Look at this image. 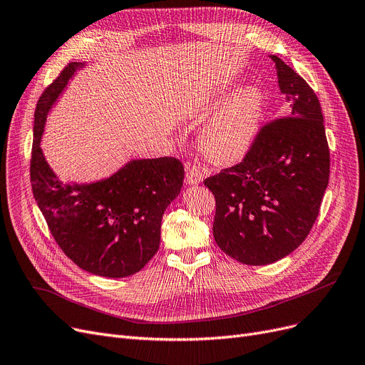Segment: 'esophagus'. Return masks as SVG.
Returning a JSON list of instances; mask_svg holds the SVG:
<instances>
[{"label":"esophagus","instance_id":"obj_1","mask_svg":"<svg viewBox=\"0 0 365 365\" xmlns=\"http://www.w3.org/2000/svg\"><path fill=\"white\" fill-rule=\"evenodd\" d=\"M208 175V169L207 168H202V166H190L187 169V173H185V181L187 184L190 185H196V184H200L204 181V178Z\"/></svg>","mask_w":365,"mask_h":365}]
</instances>
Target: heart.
Here are the masks:
<instances>
[{"instance_id": "1", "label": "heart", "mask_w": 365, "mask_h": 365, "mask_svg": "<svg viewBox=\"0 0 365 365\" xmlns=\"http://www.w3.org/2000/svg\"><path fill=\"white\" fill-rule=\"evenodd\" d=\"M262 111V92L255 86L242 87L200 130V148L216 161L240 158L255 140Z\"/></svg>"}]
</instances>
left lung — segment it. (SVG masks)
Listing matches in <instances>:
<instances>
[{
    "mask_svg": "<svg viewBox=\"0 0 365 365\" xmlns=\"http://www.w3.org/2000/svg\"><path fill=\"white\" fill-rule=\"evenodd\" d=\"M270 58L288 116L264 125L242 163L204 181L216 199L217 246L247 266H266L302 245L329 182L319 98L279 57Z\"/></svg>",
    "mask_w": 365,
    "mask_h": 365,
    "instance_id": "obj_1",
    "label": "left lung"
}]
</instances>
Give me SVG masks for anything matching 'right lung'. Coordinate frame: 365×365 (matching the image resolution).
<instances>
[{"instance_id": "right-lung-1", "label": "right lung", "mask_w": 365, "mask_h": 365, "mask_svg": "<svg viewBox=\"0 0 365 365\" xmlns=\"http://www.w3.org/2000/svg\"><path fill=\"white\" fill-rule=\"evenodd\" d=\"M84 63L72 61L48 86L34 111L31 188L54 240L86 272L125 278L140 272L160 246L161 219L181 192L182 163L131 160L108 178L61 182L41 149L46 116Z\"/></svg>"}]
</instances>
